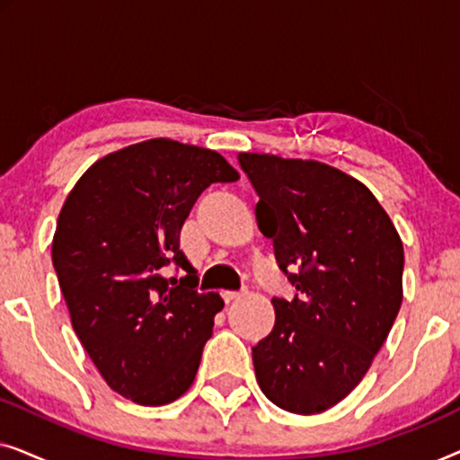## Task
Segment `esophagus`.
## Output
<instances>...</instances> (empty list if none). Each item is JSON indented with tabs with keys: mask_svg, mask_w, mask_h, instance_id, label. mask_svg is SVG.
<instances>
[{
	"mask_svg": "<svg viewBox=\"0 0 460 460\" xmlns=\"http://www.w3.org/2000/svg\"><path fill=\"white\" fill-rule=\"evenodd\" d=\"M222 297H224V301L226 304H232V301H238L243 297V293H236V291H224L222 293Z\"/></svg>",
	"mask_w": 460,
	"mask_h": 460,
	"instance_id": "esophagus-1",
	"label": "esophagus"
}]
</instances>
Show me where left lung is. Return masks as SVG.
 <instances>
[{"mask_svg": "<svg viewBox=\"0 0 460 460\" xmlns=\"http://www.w3.org/2000/svg\"><path fill=\"white\" fill-rule=\"evenodd\" d=\"M257 197V228L272 238L297 295L272 299V332L253 348L261 392L282 411L335 406L373 364L402 305L404 247L362 181L320 161L241 153Z\"/></svg>", "mask_w": 460, "mask_h": 460, "instance_id": "left-lung-1", "label": "left lung"}]
</instances>
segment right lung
Returning a JSON list of instances; mask_svg holds the SVG:
<instances>
[{"label":"right lung","mask_w":460,"mask_h":460,"mask_svg":"<svg viewBox=\"0 0 460 460\" xmlns=\"http://www.w3.org/2000/svg\"><path fill=\"white\" fill-rule=\"evenodd\" d=\"M241 175L216 150L155 137L93 163L52 241L73 329L112 392L163 406L188 392L224 301L197 293L180 230L200 192ZM173 261L187 270L167 281Z\"/></svg>","instance_id":"1"}]
</instances>
